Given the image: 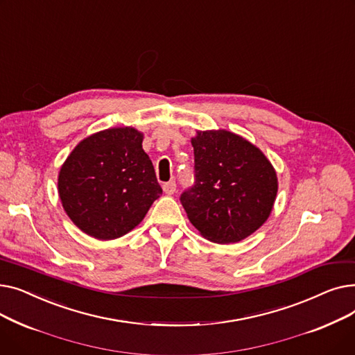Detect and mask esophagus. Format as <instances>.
Returning <instances> with one entry per match:
<instances>
[{
  "label": "esophagus",
  "mask_w": 355,
  "mask_h": 355,
  "mask_svg": "<svg viewBox=\"0 0 355 355\" xmlns=\"http://www.w3.org/2000/svg\"><path fill=\"white\" fill-rule=\"evenodd\" d=\"M162 190H164V193L168 194V196L174 194V193L177 191V184H175V181H168V182H165V184L162 185Z\"/></svg>",
  "instance_id": "34e87169"
}]
</instances>
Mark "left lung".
Here are the masks:
<instances>
[{
  "label": "left lung",
  "instance_id": "left-lung-1",
  "mask_svg": "<svg viewBox=\"0 0 355 355\" xmlns=\"http://www.w3.org/2000/svg\"><path fill=\"white\" fill-rule=\"evenodd\" d=\"M193 187L181 204L198 233L220 245L237 243L269 218L277 193L273 165L260 149L226 129L197 130Z\"/></svg>",
  "mask_w": 355,
  "mask_h": 355
}]
</instances>
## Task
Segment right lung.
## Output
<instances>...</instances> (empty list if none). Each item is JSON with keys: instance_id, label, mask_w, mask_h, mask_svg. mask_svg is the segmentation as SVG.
Returning <instances> with one entry per match:
<instances>
[{"instance_id": "add662e5", "label": "right lung", "mask_w": 355, "mask_h": 355, "mask_svg": "<svg viewBox=\"0 0 355 355\" xmlns=\"http://www.w3.org/2000/svg\"><path fill=\"white\" fill-rule=\"evenodd\" d=\"M142 141L132 126L103 129L82 139L63 162L62 206L87 236L114 240L129 233L162 194Z\"/></svg>"}]
</instances>
